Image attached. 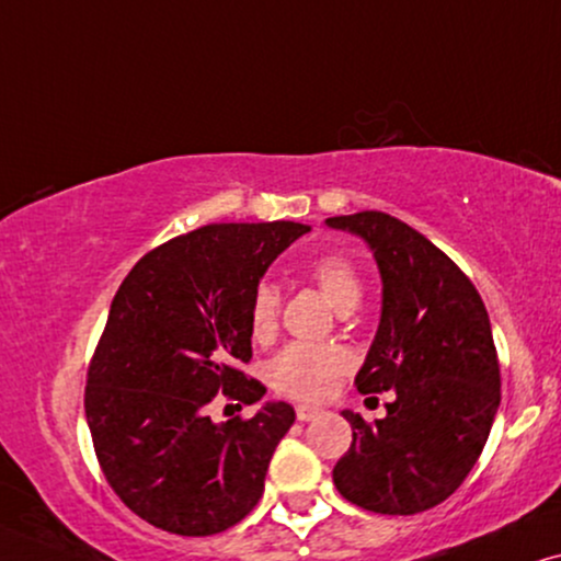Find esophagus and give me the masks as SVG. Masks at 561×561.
Segmentation results:
<instances>
[{"mask_svg":"<svg viewBox=\"0 0 561 561\" xmlns=\"http://www.w3.org/2000/svg\"><path fill=\"white\" fill-rule=\"evenodd\" d=\"M323 415V408L318 405H297V421L308 423V421H316V417Z\"/></svg>","mask_w":561,"mask_h":561,"instance_id":"34e87169","label":"esophagus"}]
</instances>
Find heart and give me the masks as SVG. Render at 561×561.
Segmentation results:
<instances>
[{
	"instance_id": "1",
	"label": "heart",
	"mask_w": 561,
	"mask_h": 561,
	"mask_svg": "<svg viewBox=\"0 0 561 561\" xmlns=\"http://www.w3.org/2000/svg\"><path fill=\"white\" fill-rule=\"evenodd\" d=\"M310 282L320 289V295L343 312L356 308L362 300V282L354 264L341 253H325L308 266ZM279 289L268 282L253 289L249 308V328L253 341L266 343L274 339L279 328ZM351 356L333 343H289L268 362V382L276 392L295 400H320L333 390L335 379L348 369Z\"/></svg>"
}]
</instances>
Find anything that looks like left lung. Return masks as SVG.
I'll use <instances>...</instances> for the list:
<instances>
[{"mask_svg":"<svg viewBox=\"0 0 561 561\" xmlns=\"http://www.w3.org/2000/svg\"><path fill=\"white\" fill-rule=\"evenodd\" d=\"M325 226L375 253L382 316L356 390L394 394L375 423L343 410L354 442L333 467L335 490L371 513H423L465 482L495 421L500 364L488 310L469 276L408 222L364 210Z\"/></svg>","mask_w":561,"mask_h":561,"instance_id":"left-lung-1","label":"left lung"}]
</instances>
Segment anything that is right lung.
Here are the masks:
<instances>
[{"instance_id": "1", "label": "right lung", "mask_w": 561, "mask_h": 561, "mask_svg": "<svg viewBox=\"0 0 561 561\" xmlns=\"http://www.w3.org/2000/svg\"><path fill=\"white\" fill-rule=\"evenodd\" d=\"M310 226L220 222L148 251L119 285L89 364L84 410L110 488L133 513L179 536H210L243 520L295 423L287 402L249 421L215 423L226 394H266L243 375L251 358L253 289ZM241 408V405H238Z\"/></svg>"}]
</instances>
